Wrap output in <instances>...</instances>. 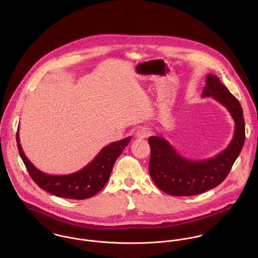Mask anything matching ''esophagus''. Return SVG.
I'll return each mask as SVG.
<instances>
[{
    "label": "esophagus",
    "mask_w": 258,
    "mask_h": 258,
    "mask_svg": "<svg viewBox=\"0 0 258 258\" xmlns=\"http://www.w3.org/2000/svg\"><path fill=\"white\" fill-rule=\"evenodd\" d=\"M149 134H150V130L148 128H146V127H141V128H139L136 131L135 137L138 138V139H144V138H147Z\"/></svg>",
    "instance_id": "34e87169"
}]
</instances>
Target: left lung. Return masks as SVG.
Wrapping results in <instances>:
<instances>
[{"label": "left lung", "mask_w": 258, "mask_h": 258, "mask_svg": "<svg viewBox=\"0 0 258 258\" xmlns=\"http://www.w3.org/2000/svg\"><path fill=\"white\" fill-rule=\"evenodd\" d=\"M202 96L214 97L230 113L235 123L233 137L222 152L202 161L184 158L163 137H149L150 176L160 189L171 196H195L219 185L244 145L245 125L241 105L217 75L208 74Z\"/></svg>", "instance_id": "left-lung-1"}]
</instances>
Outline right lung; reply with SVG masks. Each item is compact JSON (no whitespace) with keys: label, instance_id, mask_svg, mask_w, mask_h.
<instances>
[{"label":"right lung","instance_id":"add662e5","mask_svg":"<svg viewBox=\"0 0 258 258\" xmlns=\"http://www.w3.org/2000/svg\"><path fill=\"white\" fill-rule=\"evenodd\" d=\"M131 141L126 137L102 148L99 154L81 170L69 175H48L36 168L26 157L20 143L19 129L17 144L20 156L34 182L42 189L64 199L84 200L93 197L106 184L115 161Z\"/></svg>","mask_w":258,"mask_h":258}]
</instances>
